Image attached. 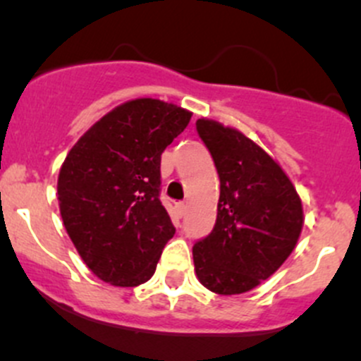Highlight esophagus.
Returning <instances> with one entry per match:
<instances>
[{
	"mask_svg": "<svg viewBox=\"0 0 361 361\" xmlns=\"http://www.w3.org/2000/svg\"><path fill=\"white\" fill-rule=\"evenodd\" d=\"M176 212H177V217H182V215H184L185 214V205H184V203H177V205H176Z\"/></svg>",
	"mask_w": 361,
	"mask_h": 361,
	"instance_id": "1",
	"label": "esophagus"
}]
</instances>
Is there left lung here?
<instances>
[{
    "instance_id": "obj_1",
    "label": "left lung",
    "mask_w": 361,
    "mask_h": 361,
    "mask_svg": "<svg viewBox=\"0 0 361 361\" xmlns=\"http://www.w3.org/2000/svg\"><path fill=\"white\" fill-rule=\"evenodd\" d=\"M196 130L221 179L214 231L192 247L196 278L219 295L245 293L293 252L302 202L280 163L235 126L200 118Z\"/></svg>"
}]
</instances>
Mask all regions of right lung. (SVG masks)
<instances>
[{
	"mask_svg": "<svg viewBox=\"0 0 361 361\" xmlns=\"http://www.w3.org/2000/svg\"><path fill=\"white\" fill-rule=\"evenodd\" d=\"M191 116L165 100H126L66 156L57 180L62 222L88 269L106 283H146L176 235L159 202V163Z\"/></svg>",
	"mask_w": 361,
	"mask_h": 361,
	"instance_id": "add662e5",
	"label": "right lung"
}]
</instances>
